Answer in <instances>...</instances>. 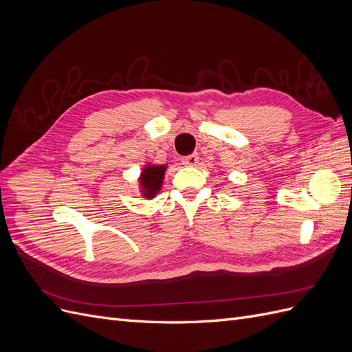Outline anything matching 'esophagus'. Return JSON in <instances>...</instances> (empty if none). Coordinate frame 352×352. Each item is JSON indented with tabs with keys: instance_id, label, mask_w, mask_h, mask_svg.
I'll list each match as a JSON object with an SVG mask.
<instances>
[{
	"instance_id": "obj_1",
	"label": "esophagus",
	"mask_w": 352,
	"mask_h": 352,
	"mask_svg": "<svg viewBox=\"0 0 352 352\" xmlns=\"http://www.w3.org/2000/svg\"><path fill=\"white\" fill-rule=\"evenodd\" d=\"M182 163L186 166H197L198 163V154H190L182 158Z\"/></svg>"
}]
</instances>
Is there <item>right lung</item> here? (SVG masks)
I'll return each instance as SVG.
<instances>
[{
    "mask_svg": "<svg viewBox=\"0 0 352 352\" xmlns=\"http://www.w3.org/2000/svg\"><path fill=\"white\" fill-rule=\"evenodd\" d=\"M166 168L167 166H163V164L145 166V168L142 170V173L140 176V185L142 189L141 192L144 198H154L160 192V189H162V185H163Z\"/></svg>",
    "mask_w": 352,
    "mask_h": 352,
    "instance_id": "1",
    "label": "right lung"
}]
</instances>
